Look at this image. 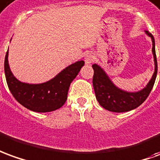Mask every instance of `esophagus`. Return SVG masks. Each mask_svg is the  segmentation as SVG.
Segmentation results:
<instances>
[{"label":"esophagus","instance_id":"1","mask_svg":"<svg viewBox=\"0 0 160 160\" xmlns=\"http://www.w3.org/2000/svg\"><path fill=\"white\" fill-rule=\"evenodd\" d=\"M94 60H95V56L93 55L92 53H88L85 56V58H84V61H85V64L87 65L91 64Z\"/></svg>","mask_w":160,"mask_h":160}]
</instances>
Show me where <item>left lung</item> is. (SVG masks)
Instances as JSON below:
<instances>
[{"label":"left lung","instance_id":"1","mask_svg":"<svg viewBox=\"0 0 160 160\" xmlns=\"http://www.w3.org/2000/svg\"><path fill=\"white\" fill-rule=\"evenodd\" d=\"M145 33L150 37L152 42V55L154 61V72L152 78L146 87L135 92H130L124 89H120L111 81L108 75L102 68L98 64L92 65L94 70L93 76V87L96 94V100L101 106L105 109L115 113H122L132 110L143 103L149 96L151 90L154 85L155 79L158 72V64L155 52V41L153 36L148 31H145Z\"/></svg>","mask_w":160,"mask_h":160}]
</instances>
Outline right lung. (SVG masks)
Masks as SVG:
<instances>
[{"label": "right lung", "instance_id": "right-lung-1", "mask_svg": "<svg viewBox=\"0 0 160 160\" xmlns=\"http://www.w3.org/2000/svg\"><path fill=\"white\" fill-rule=\"evenodd\" d=\"M83 65L84 61H77L47 82L28 83L19 81L12 73L8 64V50L4 62V71L10 92L17 102L32 111L46 113L58 109L65 103L71 82Z\"/></svg>", "mask_w": 160, "mask_h": 160}]
</instances>
